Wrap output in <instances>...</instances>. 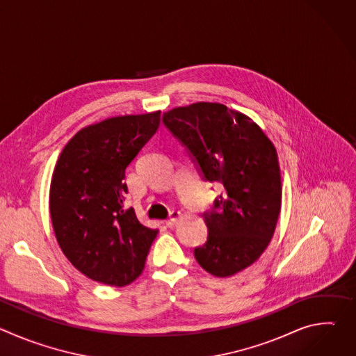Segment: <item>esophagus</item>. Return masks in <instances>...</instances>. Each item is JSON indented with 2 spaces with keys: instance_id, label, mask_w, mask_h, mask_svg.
Wrapping results in <instances>:
<instances>
[{
  "instance_id": "34e87169",
  "label": "esophagus",
  "mask_w": 356,
  "mask_h": 356,
  "mask_svg": "<svg viewBox=\"0 0 356 356\" xmlns=\"http://www.w3.org/2000/svg\"><path fill=\"white\" fill-rule=\"evenodd\" d=\"M180 218H181V213L180 211H172L170 218L166 221V225L168 227H175Z\"/></svg>"
}]
</instances>
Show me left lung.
Returning a JSON list of instances; mask_svg holds the SVG:
<instances>
[{
  "label": "left lung",
  "mask_w": 356,
  "mask_h": 356,
  "mask_svg": "<svg viewBox=\"0 0 356 356\" xmlns=\"http://www.w3.org/2000/svg\"><path fill=\"white\" fill-rule=\"evenodd\" d=\"M209 181L224 193L204 214L207 242L194 249L198 265L217 277L257 262L276 229L282 207L277 152L261 127L220 103H194L163 114Z\"/></svg>",
  "instance_id": "1"
}]
</instances>
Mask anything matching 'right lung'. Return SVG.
<instances>
[{"mask_svg":"<svg viewBox=\"0 0 356 356\" xmlns=\"http://www.w3.org/2000/svg\"><path fill=\"white\" fill-rule=\"evenodd\" d=\"M161 124V111L107 118L80 129L63 147L49 191L58 243L88 279L122 287L143 270L158 229L124 209L125 169Z\"/></svg>","mask_w":356,"mask_h":356,"instance_id":"1","label":"right lung"}]
</instances>
